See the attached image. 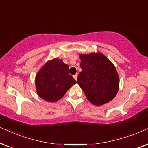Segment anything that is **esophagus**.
Returning <instances> with one entry per match:
<instances>
[{
    "label": "esophagus",
    "mask_w": 148,
    "mask_h": 148,
    "mask_svg": "<svg viewBox=\"0 0 148 148\" xmlns=\"http://www.w3.org/2000/svg\"><path fill=\"white\" fill-rule=\"evenodd\" d=\"M77 75H73V78L75 79V80H77Z\"/></svg>",
    "instance_id": "1"
}]
</instances>
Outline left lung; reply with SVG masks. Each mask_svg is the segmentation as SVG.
<instances>
[{
    "label": "left lung",
    "instance_id": "1",
    "mask_svg": "<svg viewBox=\"0 0 148 148\" xmlns=\"http://www.w3.org/2000/svg\"><path fill=\"white\" fill-rule=\"evenodd\" d=\"M82 71L77 83L88 100L96 106L110 102L119 91V80L113 64L100 53L81 54Z\"/></svg>",
    "mask_w": 148,
    "mask_h": 148
}]
</instances>
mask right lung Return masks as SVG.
Wrapping results in <instances>:
<instances>
[{"instance_id":"add662e5","label":"right lung","mask_w":148,"mask_h":148,"mask_svg":"<svg viewBox=\"0 0 148 148\" xmlns=\"http://www.w3.org/2000/svg\"><path fill=\"white\" fill-rule=\"evenodd\" d=\"M69 66L58 58L47 62L36 77L37 94L48 102H56L65 94L76 81L69 73Z\"/></svg>"}]
</instances>
